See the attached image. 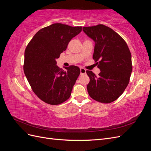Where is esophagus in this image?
<instances>
[{
    "label": "esophagus",
    "instance_id": "34e87169",
    "mask_svg": "<svg viewBox=\"0 0 151 151\" xmlns=\"http://www.w3.org/2000/svg\"><path fill=\"white\" fill-rule=\"evenodd\" d=\"M80 71H81V74H86V70L84 68H81Z\"/></svg>",
    "mask_w": 151,
    "mask_h": 151
}]
</instances>
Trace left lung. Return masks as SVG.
Returning a JSON list of instances; mask_svg holds the SVG:
<instances>
[{
  "label": "left lung",
  "mask_w": 151,
  "mask_h": 151,
  "mask_svg": "<svg viewBox=\"0 0 151 151\" xmlns=\"http://www.w3.org/2000/svg\"><path fill=\"white\" fill-rule=\"evenodd\" d=\"M83 31L95 43L93 59L100 69L96 77L86 70L90 81L87 86L91 98L109 103L119 98L129 83L132 71V56L127 44L112 29L103 24L83 27Z\"/></svg>",
  "instance_id": "obj_1"
}]
</instances>
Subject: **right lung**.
<instances>
[{
  "mask_svg": "<svg viewBox=\"0 0 151 151\" xmlns=\"http://www.w3.org/2000/svg\"><path fill=\"white\" fill-rule=\"evenodd\" d=\"M81 31V26L55 23L38 31L27 46L24 74L33 92L43 101L57 105L70 98L80 68L70 65L63 70L57 65L56 59Z\"/></svg>",
  "mask_w": 151,
  "mask_h": 151,
  "instance_id": "add662e5",
  "label": "right lung"
}]
</instances>
